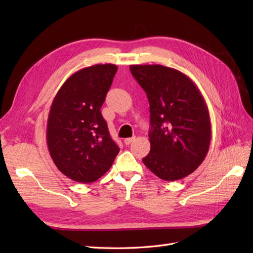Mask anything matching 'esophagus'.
I'll list each match as a JSON object with an SVG mask.
<instances>
[{
  "label": "esophagus",
  "instance_id": "34e87169",
  "mask_svg": "<svg viewBox=\"0 0 253 253\" xmlns=\"http://www.w3.org/2000/svg\"><path fill=\"white\" fill-rule=\"evenodd\" d=\"M134 140H135V137H129V138H126V139H125V143H126V145H128V144H131Z\"/></svg>",
  "mask_w": 253,
  "mask_h": 253
}]
</instances>
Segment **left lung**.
<instances>
[{
	"mask_svg": "<svg viewBox=\"0 0 253 253\" xmlns=\"http://www.w3.org/2000/svg\"><path fill=\"white\" fill-rule=\"evenodd\" d=\"M134 78L150 103L151 150L142 162L167 181L193 173L209 151L208 106L187 75L159 64L131 65Z\"/></svg>",
	"mask_w": 253,
	"mask_h": 253,
	"instance_id": "1",
	"label": "left lung"
}]
</instances>
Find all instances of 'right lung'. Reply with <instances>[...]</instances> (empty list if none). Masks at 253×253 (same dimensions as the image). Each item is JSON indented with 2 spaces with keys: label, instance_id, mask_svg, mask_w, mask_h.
<instances>
[{
  "label": "right lung",
  "instance_id": "right-lung-1",
  "mask_svg": "<svg viewBox=\"0 0 253 253\" xmlns=\"http://www.w3.org/2000/svg\"><path fill=\"white\" fill-rule=\"evenodd\" d=\"M117 70L115 64L82 68L63 83L51 103L49 154L58 170L77 182L100 178L119 153L100 112Z\"/></svg>",
  "mask_w": 253,
  "mask_h": 253
}]
</instances>
